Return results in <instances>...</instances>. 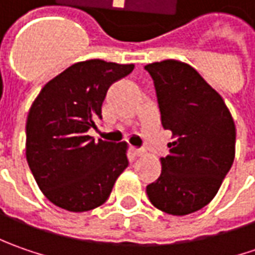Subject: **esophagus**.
I'll return each mask as SVG.
<instances>
[{
    "label": "esophagus",
    "mask_w": 255,
    "mask_h": 255,
    "mask_svg": "<svg viewBox=\"0 0 255 255\" xmlns=\"http://www.w3.org/2000/svg\"><path fill=\"white\" fill-rule=\"evenodd\" d=\"M132 153L134 156H142V154H144V150L143 149H137V147H132Z\"/></svg>",
    "instance_id": "esophagus-1"
}]
</instances>
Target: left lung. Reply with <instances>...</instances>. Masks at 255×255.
<instances>
[{
    "label": "left lung",
    "instance_id": "obj_1",
    "mask_svg": "<svg viewBox=\"0 0 255 255\" xmlns=\"http://www.w3.org/2000/svg\"><path fill=\"white\" fill-rule=\"evenodd\" d=\"M156 88L164 129L171 130L170 154L146 191L159 210L186 216L207 206L236 156V125L217 91L200 74L176 59L144 66Z\"/></svg>",
    "mask_w": 255,
    "mask_h": 255
}]
</instances>
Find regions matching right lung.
<instances>
[{
  "instance_id": "1",
  "label": "right lung",
  "mask_w": 255,
  "mask_h": 255,
  "mask_svg": "<svg viewBox=\"0 0 255 255\" xmlns=\"http://www.w3.org/2000/svg\"><path fill=\"white\" fill-rule=\"evenodd\" d=\"M134 65L88 59L56 75L35 98L26 118L25 154L38 187L64 210L82 213L108 200L128 167V143L95 142L109 86Z\"/></svg>"
}]
</instances>
